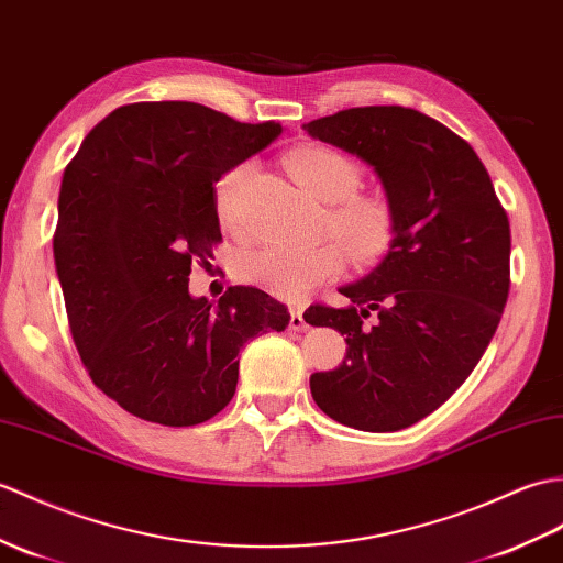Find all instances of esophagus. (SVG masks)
Returning a JSON list of instances; mask_svg holds the SVG:
<instances>
[{"instance_id": "34e87169", "label": "esophagus", "mask_w": 563, "mask_h": 563, "mask_svg": "<svg viewBox=\"0 0 563 563\" xmlns=\"http://www.w3.org/2000/svg\"><path fill=\"white\" fill-rule=\"evenodd\" d=\"M290 329L292 331H305L307 329V321H305V313L299 307L290 309Z\"/></svg>"}]
</instances>
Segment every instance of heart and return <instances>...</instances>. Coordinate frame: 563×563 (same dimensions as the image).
Returning a JSON list of instances; mask_svg holds the SVG:
<instances>
[{
  "mask_svg": "<svg viewBox=\"0 0 563 563\" xmlns=\"http://www.w3.org/2000/svg\"><path fill=\"white\" fill-rule=\"evenodd\" d=\"M287 169L297 185L329 203L323 230L343 244L360 266L382 258L396 240V208L382 191H362V165L347 153L307 143L287 155ZM252 175V163H240L218 179L216 213L220 225L242 234V189ZM343 250L335 242L313 246L264 244L238 258V278L280 299H299L311 287L333 280L343 271Z\"/></svg>",
  "mask_w": 563,
  "mask_h": 563,
  "instance_id": "heart-1",
  "label": "heart"
}]
</instances>
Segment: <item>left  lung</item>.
<instances>
[{
    "label": "left lung",
    "mask_w": 563,
    "mask_h": 563,
    "mask_svg": "<svg viewBox=\"0 0 563 563\" xmlns=\"http://www.w3.org/2000/svg\"><path fill=\"white\" fill-rule=\"evenodd\" d=\"M374 167L396 208V240L367 278L341 287L345 309L305 321L345 335V360L311 374L335 422L398 431L441 408L477 367L511 287V228L470 143L400 104L350 108L305 124Z\"/></svg>",
    "instance_id": "obj_1"
}]
</instances>
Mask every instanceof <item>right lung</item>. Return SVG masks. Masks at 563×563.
<instances>
[{"label": "right lung", "instance_id": "right-lung-1", "mask_svg": "<svg viewBox=\"0 0 563 563\" xmlns=\"http://www.w3.org/2000/svg\"><path fill=\"white\" fill-rule=\"evenodd\" d=\"M283 132L199 102H132L64 169L52 238L74 345L104 396L146 422L191 427L232 400L240 350L290 313L256 287L211 305L191 264L222 242L216 181Z\"/></svg>", "mask_w": 563, "mask_h": 563}]
</instances>
